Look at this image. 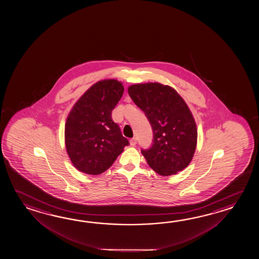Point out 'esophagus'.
Returning a JSON list of instances; mask_svg holds the SVG:
<instances>
[{"instance_id": "esophagus-1", "label": "esophagus", "mask_w": 259, "mask_h": 259, "mask_svg": "<svg viewBox=\"0 0 259 259\" xmlns=\"http://www.w3.org/2000/svg\"><path fill=\"white\" fill-rule=\"evenodd\" d=\"M130 143H131L132 146H135L137 144V139L136 138H132V139H131V141H130Z\"/></svg>"}]
</instances>
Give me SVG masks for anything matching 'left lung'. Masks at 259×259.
Wrapping results in <instances>:
<instances>
[{
    "label": "left lung",
    "mask_w": 259,
    "mask_h": 259,
    "mask_svg": "<svg viewBox=\"0 0 259 259\" xmlns=\"http://www.w3.org/2000/svg\"><path fill=\"white\" fill-rule=\"evenodd\" d=\"M127 92L154 132L152 147L142 150L147 164L161 176L183 170L197 144L196 123L185 101L175 89L158 82L131 85Z\"/></svg>",
    "instance_id": "1"
}]
</instances>
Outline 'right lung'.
I'll return each mask as SVG.
<instances>
[{
    "label": "right lung",
    "mask_w": 259,
    "mask_h": 259,
    "mask_svg": "<svg viewBox=\"0 0 259 259\" xmlns=\"http://www.w3.org/2000/svg\"><path fill=\"white\" fill-rule=\"evenodd\" d=\"M123 83L103 79L89 88L72 107L65 125L66 153L77 170L99 175L107 170L128 141L112 119Z\"/></svg>",
    "instance_id": "obj_1"
}]
</instances>
